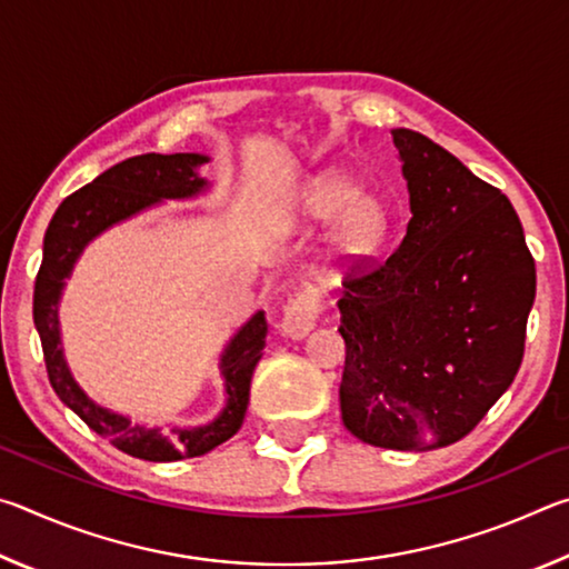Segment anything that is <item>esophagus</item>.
<instances>
[{"label": "esophagus", "instance_id": "obj_1", "mask_svg": "<svg viewBox=\"0 0 569 569\" xmlns=\"http://www.w3.org/2000/svg\"><path fill=\"white\" fill-rule=\"evenodd\" d=\"M323 313V301L316 286H303L301 291H296L283 308V321L281 331L291 339H303V336L319 323Z\"/></svg>", "mask_w": 569, "mask_h": 569}]
</instances>
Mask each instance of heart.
Instances as JSON below:
<instances>
[{"label": "heart", "mask_w": 569, "mask_h": 569, "mask_svg": "<svg viewBox=\"0 0 569 569\" xmlns=\"http://www.w3.org/2000/svg\"><path fill=\"white\" fill-rule=\"evenodd\" d=\"M303 216L311 223H326L336 218L329 233V250L346 263L371 256L389 230L387 210L379 200L359 196V188L339 176L308 182L303 190Z\"/></svg>", "instance_id": "heart-1"}]
</instances>
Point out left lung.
<instances>
[{
    "mask_svg": "<svg viewBox=\"0 0 569 569\" xmlns=\"http://www.w3.org/2000/svg\"><path fill=\"white\" fill-rule=\"evenodd\" d=\"M411 220L339 298L343 427L363 445L427 451L467 437L515 381L535 258L512 203L437 142L391 130Z\"/></svg>",
    "mask_w": 569,
    "mask_h": 569,
    "instance_id": "left-lung-1",
    "label": "left lung"
}]
</instances>
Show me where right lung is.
I'll return each instance as SVG.
<instances>
[{"instance_id":"right-lung-1","label":"right lung","mask_w":569,"mask_h":569,"mask_svg":"<svg viewBox=\"0 0 569 569\" xmlns=\"http://www.w3.org/2000/svg\"><path fill=\"white\" fill-rule=\"evenodd\" d=\"M208 158L196 152H172L158 156L146 152L118 162L88 186L67 196L47 226L42 266L34 281L32 316L40 331L47 377L57 397L67 403L92 431L112 441L124 455L146 461H178L190 457H203L208 451L223 445L240 429L248 409L250 379L256 363L261 361L266 346V313L258 311L220 359V373L226 379V409L216 421L196 429H170V435H160L158 429L132 427L130 419L102 409L88 399L77 387L64 356L60 349V319H57V301H60L64 278L70 276L77 256L120 220L130 218L140 210L156 206L162 198H190L206 188V180L198 178L196 168Z\"/></svg>"}]
</instances>
